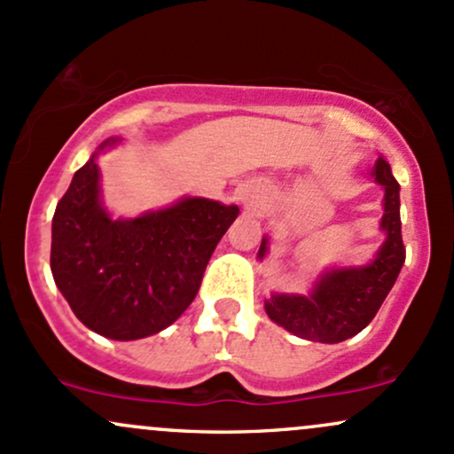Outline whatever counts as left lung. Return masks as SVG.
<instances>
[{"instance_id":"left-lung-1","label":"left lung","mask_w":454,"mask_h":454,"mask_svg":"<svg viewBox=\"0 0 454 454\" xmlns=\"http://www.w3.org/2000/svg\"><path fill=\"white\" fill-rule=\"evenodd\" d=\"M373 176L384 185L382 231L387 241L376 260L361 269H335L325 273L309 296L273 294L264 303L269 317L307 341L340 343L361 333L378 314L380 305L397 281L405 262V247L401 239L399 184L390 173V164L378 158ZM267 254V239H262L258 258Z\"/></svg>"}]
</instances>
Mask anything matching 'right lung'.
I'll list each match as a JSON object with an SVG mask.
<instances>
[{"mask_svg":"<svg viewBox=\"0 0 454 454\" xmlns=\"http://www.w3.org/2000/svg\"><path fill=\"white\" fill-rule=\"evenodd\" d=\"M96 158L76 170L57 202L51 270L87 328L108 340H143L173 325L196 299L239 207L184 198L137 220H111L100 202Z\"/></svg>","mask_w":454,"mask_h":454,"instance_id":"add662e5","label":"right lung"}]
</instances>
